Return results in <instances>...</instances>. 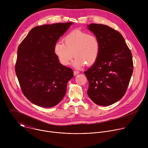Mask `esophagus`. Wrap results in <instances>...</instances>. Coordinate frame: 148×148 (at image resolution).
<instances>
[{
	"instance_id": "1",
	"label": "esophagus",
	"mask_w": 148,
	"mask_h": 148,
	"mask_svg": "<svg viewBox=\"0 0 148 148\" xmlns=\"http://www.w3.org/2000/svg\"><path fill=\"white\" fill-rule=\"evenodd\" d=\"M78 74H79V71H74V75H78Z\"/></svg>"
}]
</instances>
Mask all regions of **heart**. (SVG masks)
Returning a JSON list of instances; mask_svg holds the SVG:
<instances>
[{
	"label": "heart",
	"mask_w": 148,
	"mask_h": 148,
	"mask_svg": "<svg viewBox=\"0 0 148 148\" xmlns=\"http://www.w3.org/2000/svg\"><path fill=\"white\" fill-rule=\"evenodd\" d=\"M63 41L64 43L57 41L54 46V52L61 64L69 65L73 56L75 59L72 65L77 69H82L86 64L92 65L97 61L100 45L95 36L74 30L64 37Z\"/></svg>",
	"instance_id": "heart-1"
}]
</instances>
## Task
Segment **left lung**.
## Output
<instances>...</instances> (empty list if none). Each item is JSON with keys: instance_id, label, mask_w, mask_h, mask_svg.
Returning <instances> with one entry per match:
<instances>
[{"instance_id": "obj_1", "label": "left lung", "mask_w": 148, "mask_h": 148, "mask_svg": "<svg viewBox=\"0 0 148 148\" xmlns=\"http://www.w3.org/2000/svg\"><path fill=\"white\" fill-rule=\"evenodd\" d=\"M87 27L100 45L97 61L84 72L89 82L87 94L97 105L108 106L120 100L128 88L133 73L132 53L118 31L101 24Z\"/></svg>"}]
</instances>
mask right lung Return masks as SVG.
<instances>
[{
  "label": "right lung",
  "mask_w": 148,
  "mask_h": 148,
  "mask_svg": "<svg viewBox=\"0 0 148 148\" xmlns=\"http://www.w3.org/2000/svg\"><path fill=\"white\" fill-rule=\"evenodd\" d=\"M72 22L33 28L19 45L15 71L25 96L37 106H56L65 96L74 77L71 69L59 62L54 46Z\"/></svg>",
  "instance_id": "1"
}]
</instances>
